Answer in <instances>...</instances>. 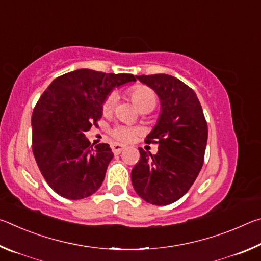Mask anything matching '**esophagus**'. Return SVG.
Wrapping results in <instances>:
<instances>
[{
	"mask_svg": "<svg viewBox=\"0 0 261 261\" xmlns=\"http://www.w3.org/2000/svg\"><path fill=\"white\" fill-rule=\"evenodd\" d=\"M123 149H124V146L120 144H113L112 145V151L114 154H120Z\"/></svg>",
	"mask_w": 261,
	"mask_h": 261,
	"instance_id": "1",
	"label": "esophagus"
}]
</instances>
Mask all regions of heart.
I'll list each match as a JSON object with an SVG mask.
<instances>
[{
	"label": "heart",
	"mask_w": 261,
	"mask_h": 261,
	"mask_svg": "<svg viewBox=\"0 0 261 261\" xmlns=\"http://www.w3.org/2000/svg\"><path fill=\"white\" fill-rule=\"evenodd\" d=\"M127 94L132 100V102L136 105L141 113L147 112L149 113L151 110L155 108L158 103V96L152 88L144 85H137L132 87L131 90L127 92ZM116 93H110L107 98L105 99L102 105V113L105 115H109L113 112L116 103ZM139 134L138 127L127 126V125H117L112 130V136L115 139L121 141V143H130L134 140Z\"/></svg>",
	"instance_id": "1"
}]
</instances>
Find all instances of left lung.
<instances>
[{
    "label": "left lung",
    "instance_id": "8db88e82",
    "mask_svg": "<svg viewBox=\"0 0 261 261\" xmlns=\"http://www.w3.org/2000/svg\"><path fill=\"white\" fill-rule=\"evenodd\" d=\"M136 77L155 91L161 113L145 140L159 144L158 153L139 148L132 185L149 204L169 205L189 191L204 165L207 122L194 91L179 79L165 73Z\"/></svg>",
    "mask_w": 261,
    "mask_h": 261
}]
</instances>
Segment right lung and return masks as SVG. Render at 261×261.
<instances>
[{"instance_id":"obj_1","label":"right lung","mask_w":261,"mask_h":261,"mask_svg":"<svg viewBox=\"0 0 261 261\" xmlns=\"http://www.w3.org/2000/svg\"><path fill=\"white\" fill-rule=\"evenodd\" d=\"M129 73L79 69L57 77L35 105L32 151L46 182L60 196L78 200L102 184L114 154L108 144L91 145L85 132L102 117L113 88L135 82Z\"/></svg>"}]
</instances>
